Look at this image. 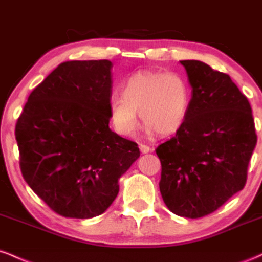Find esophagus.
<instances>
[{"label": "esophagus", "instance_id": "obj_1", "mask_svg": "<svg viewBox=\"0 0 262 262\" xmlns=\"http://www.w3.org/2000/svg\"><path fill=\"white\" fill-rule=\"evenodd\" d=\"M139 149H140V151L143 152V154H148V152L154 150L152 148H150V146L145 145V144H139Z\"/></svg>", "mask_w": 262, "mask_h": 262}]
</instances>
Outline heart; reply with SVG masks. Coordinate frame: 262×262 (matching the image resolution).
Returning <instances> with one entry per match:
<instances>
[{
	"mask_svg": "<svg viewBox=\"0 0 262 262\" xmlns=\"http://www.w3.org/2000/svg\"><path fill=\"white\" fill-rule=\"evenodd\" d=\"M191 103L188 81L177 73L138 71L122 87V96L110 101V121L114 130L130 137L139 127L138 113L149 133L170 135L183 127Z\"/></svg>",
	"mask_w": 262,
	"mask_h": 262,
	"instance_id": "heart-1",
	"label": "heart"
}]
</instances>
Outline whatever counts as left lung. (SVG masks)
Segmentation results:
<instances>
[{"mask_svg": "<svg viewBox=\"0 0 262 262\" xmlns=\"http://www.w3.org/2000/svg\"><path fill=\"white\" fill-rule=\"evenodd\" d=\"M181 64L191 103L183 127L156 149L159 186L171 212L201 218L244 188L257 137L250 103L229 75L198 60Z\"/></svg>", "mask_w": 262, "mask_h": 262, "instance_id": "8db88e82", "label": "left lung"}]
</instances>
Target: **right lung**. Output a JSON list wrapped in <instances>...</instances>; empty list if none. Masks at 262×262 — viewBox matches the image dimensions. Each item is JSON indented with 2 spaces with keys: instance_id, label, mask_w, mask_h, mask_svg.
I'll list each match as a JSON object with an SVG mask.
<instances>
[{
  "instance_id": "right-lung-1",
  "label": "right lung",
  "mask_w": 262,
  "mask_h": 262,
  "mask_svg": "<svg viewBox=\"0 0 262 262\" xmlns=\"http://www.w3.org/2000/svg\"><path fill=\"white\" fill-rule=\"evenodd\" d=\"M110 60L65 61L33 90L16 124L22 175L54 212L87 219L106 210L140 156L110 129Z\"/></svg>"
}]
</instances>
